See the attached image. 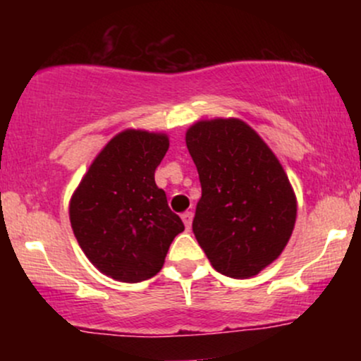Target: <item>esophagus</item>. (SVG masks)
<instances>
[{
	"instance_id": "1",
	"label": "esophagus",
	"mask_w": 361,
	"mask_h": 361,
	"mask_svg": "<svg viewBox=\"0 0 361 361\" xmlns=\"http://www.w3.org/2000/svg\"><path fill=\"white\" fill-rule=\"evenodd\" d=\"M181 221H183L186 231H190V227H192V222H193V214L192 212H185L181 215Z\"/></svg>"
}]
</instances>
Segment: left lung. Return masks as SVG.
I'll list each match as a JSON object with an SVG mask.
<instances>
[{"label": "left lung", "instance_id": "left-lung-1", "mask_svg": "<svg viewBox=\"0 0 361 361\" xmlns=\"http://www.w3.org/2000/svg\"><path fill=\"white\" fill-rule=\"evenodd\" d=\"M185 140L202 185L195 238L222 275H258L281 255L295 227L297 197L287 173L241 118L198 120Z\"/></svg>", "mask_w": 361, "mask_h": 361}]
</instances>
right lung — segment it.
<instances>
[{
    "instance_id": "add662e5",
    "label": "right lung",
    "mask_w": 361,
    "mask_h": 361,
    "mask_svg": "<svg viewBox=\"0 0 361 361\" xmlns=\"http://www.w3.org/2000/svg\"><path fill=\"white\" fill-rule=\"evenodd\" d=\"M168 147L164 132H118L98 152L69 200L78 244L110 279L137 283L154 276L169 244L185 231L154 181Z\"/></svg>"
}]
</instances>
